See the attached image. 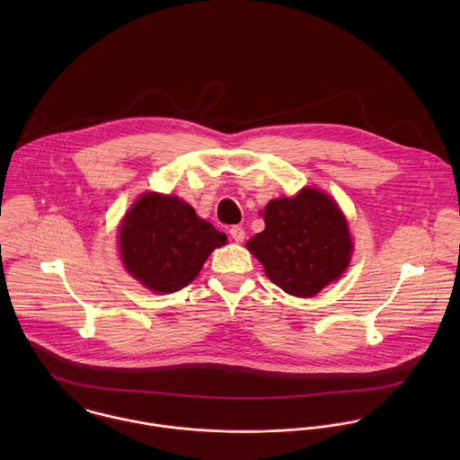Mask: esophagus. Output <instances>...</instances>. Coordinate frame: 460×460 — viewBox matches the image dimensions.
Returning <instances> with one entry per match:
<instances>
[{"label": "esophagus", "mask_w": 460, "mask_h": 460, "mask_svg": "<svg viewBox=\"0 0 460 460\" xmlns=\"http://www.w3.org/2000/svg\"><path fill=\"white\" fill-rule=\"evenodd\" d=\"M230 235H232V239H234L235 243H243L244 237H246L243 226H232V228H230Z\"/></svg>", "instance_id": "obj_1"}]
</instances>
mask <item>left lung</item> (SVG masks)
<instances>
[{"label": "left lung", "mask_w": 460, "mask_h": 460, "mask_svg": "<svg viewBox=\"0 0 460 460\" xmlns=\"http://www.w3.org/2000/svg\"><path fill=\"white\" fill-rule=\"evenodd\" d=\"M262 216L263 232L246 246L287 294L314 297L349 267L354 246L347 219L328 193L303 188L270 199Z\"/></svg>", "instance_id": "left-lung-1"}]
</instances>
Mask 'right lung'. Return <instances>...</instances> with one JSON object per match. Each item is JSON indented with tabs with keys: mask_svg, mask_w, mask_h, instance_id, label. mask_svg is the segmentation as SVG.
Listing matches in <instances>:
<instances>
[{
	"mask_svg": "<svg viewBox=\"0 0 460 460\" xmlns=\"http://www.w3.org/2000/svg\"><path fill=\"white\" fill-rule=\"evenodd\" d=\"M226 235L181 198L145 193L132 203L119 230L126 270L157 294L190 285Z\"/></svg>",
	"mask_w": 460,
	"mask_h": 460,
	"instance_id": "obj_1",
	"label": "right lung"
}]
</instances>
